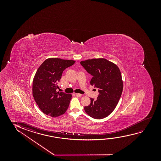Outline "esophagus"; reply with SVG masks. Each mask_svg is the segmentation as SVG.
<instances>
[{
    "instance_id": "esophagus-1",
    "label": "esophagus",
    "mask_w": 161,
    "mask_h": 161,
    "mask_svg": "<svg viewBox=\"0 0 161 161\" xmlns=\"http://www.w3.org/2000/svg\"><path fill=\"white\" fill-rule=\"evenodd\" d=\"M75 95H76V96L77 97H81L82 96V94H80V93H76Z\"/></svg>"
}]
</instances>
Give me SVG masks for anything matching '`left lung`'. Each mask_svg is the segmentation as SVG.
<instances>
[{"label": "left lung", "instance_id": "left-lung-1", "mask_svg": "<svg viewBox=\"0 0 161 161\" xmlns=\"http://www.w3.org/2000/svg\"><path fill=\"white\" fill-rule=\"evenodd\" d=\"M80 64L92 76L90 84L99 92L97 99L90 98L85 111L94 119L104 118L114 110L121 97L123 82L120 71L115 64L103 58L82 61Z\"/></svg>", "mask_w": 161, "mask_h": 161}]
</instances>
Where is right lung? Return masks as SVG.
Returning <instances> with one entry per match:
<instances>
[{"mask_svg": "<svg viewBox=\"0 0 161 161\" xmlns=\"http://www.w3.org/2000/svg\"><path fill=\"white\" fill-rule=\"evenodd\" d=\"M75 61L59 58H49L42 63L36 73L33 80L32 94L42 112L56 117L66 112L71 95L57 92L58 82L65 69L73 65Z\"/></svg>", "mask_w": 161, "mask_h": 161, "instance_id": "add662e5", "label": "right lung"}]
</instances>
